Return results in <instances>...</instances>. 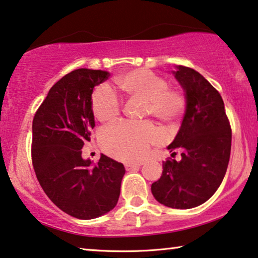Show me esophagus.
<instances>
[{
	"mask_svg": "<svg viewBox=\"0 0 258 258\" xmlns=\"http://www.w3.org/2000/svg\"><path fill=\"white\" fill-rule=\"evenodd\" d=\"M141 166H142V163H126L125 169L127 171H131V170H134V169H137V168H140Z\"/></svg>",
	"mask_w": 258,
	"mask_h": 258,
	"instance_id": "34e87169",
	"label": "esophagus"
}]
</instances>
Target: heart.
I'll return each instance as SVG.
<instances>
[{
  "label": "heart",
  "instance_id": "obj_1",
  "mask_svg": "<svg viewBox=\"0 0 258 258\" xmlns=\"http://www.w3.org/2000/svg\"><path fill=\"white\" fill-rule=\"evenodd\" d=\"M118 87L128 98L142 101L141 116H152L164 124H176L186 110V96L168 81L149 69L140 68L119 76ZM91 111L98 121L110 124L121 111L119 96L109 86L98 87L91 96ZM160 133L149 121H120L103 130L101 142L111 156L121 161H140L147 155Z\"/></svg>",
  "mask_w": 258,
  "mask_h": 258
}]
</instances>
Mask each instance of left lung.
I'll return each instance as SVG.
<instances>
[{
    "mask_svg": "<svg viewBox=\"0 0 258 258\" xmlns=\"http://www.w3.org/2000/svg\"><path fill=\"white\" fill-rule=\"evenodd\" d=\"M186 96V110L175 140L168 146L172 155L163 162L152 194L159 203L179 210L202 205L220 186L227 170L232 128L220 94L195 69L177 66L174 72Z\"/></svg>",
    "mask_w": 258,
    "mask_h": 258,
    "instance_id": "8db88e82",
    "label": "left lung"
}]
</instances>
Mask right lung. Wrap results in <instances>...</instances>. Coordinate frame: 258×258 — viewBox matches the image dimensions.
Returning <instances> with one entry per match:
<instances>
[{"label":"right lung","instance_id":"obj_1","mask_svg":"<svg viewBox=\"0 0 258 258\" xmlns=\"http://www.w3.org/2000/svg\"><path fill=\"white\" fill-rule=\"evenodd\" d=\"M103 71L81 68L51 88L32 121L31 157L47 197L72 217L89 220L117 205L125 168L105 155L82 159L84 142L95 127L92 90L107 80Z\"/></svg>","mask_w":258,"mask_h":258}]
</instances>
